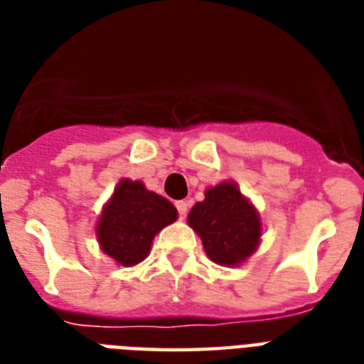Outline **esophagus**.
<instances>
[{
  "label": "esophagus",
  "mask_w": 364,
  "mask_h": 364,
  "mask_svg": "<svg viewBox=\"0 0 364 364\" xmlns=\"http://www.w3.org/2000/svg\"><path fill=\"white\" fill-rule=\"evenodd\" d=\"M176 208H177V211H179V217H181V219H185V217H187V211H188L187 200H179V202L176 204Z\"/></svg>",
  "instance_id": "1"
}]
</instances>
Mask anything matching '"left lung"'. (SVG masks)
Listing matches in <instances>:
<instances>
[{
  "label": "left lung",
  "instance_id": "1",
  "mask_svg": "<svg viewBox=\"0 0 364 364\" xmlns=\"http://www.w3.org/2000/svg\"><path fill=\"white\" fill-rule=\"evenodd\" d=\"M187 221L210 260L228 268L245 262L262 238L259 211L234 181L205 188V198L193 205Z\"/></svg>",
  "mask_w": 364,
  "mask_h": 364
}]
</instances>
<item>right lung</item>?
<instances>
[{
	"mask_svg": "<svg viewBox=\"0 0 364 364\" xmlns=\"http://www.w3.org/2000/svg\"><path fill=\"white\" fill-rule=\"evenodd\" d=\"M176 219L170 200L141 181L121 179L96 223V238L117 264L136 266L147 259L154 236Z\"/></svg>",
	"mask_w": 364,
	"mask_h": 364,
	"instance_id": "add662e5",
	"label": "right lung"
}]
</instances>
